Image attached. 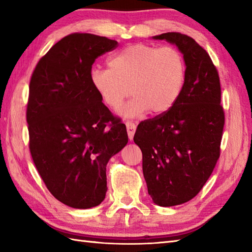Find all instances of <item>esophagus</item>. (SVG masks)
<instances>
[{
    "label": "esophagus",
    "instance_id": "34e87169",
    "mask_svg": "<svg viewBox=\"0 0 252 252\" xmlns=\"http://www.w3.org/2000/svg\"><path fill=\"white\" fill-rule=\"evenodd\" d=\"M126 131H127V135H129L130 141L133 140V136H134V133L136 130V126L134 123L131 122V121H127L126 122Z\"/></svg>",
    "mask_w": 252,
    "mask_h": 252
}]
</instances>
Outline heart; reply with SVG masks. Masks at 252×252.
<instances>
[{
    "label": "heart",
    "mask_w": 252,
    "mask_h": 252,
    "mask_svg": "<svg viewBox=\"0 0 252 252\" xmlns=\"http://www.w3.org/2000/svg\"><path fill=\"white\" fill-rule=\"evenodd\" d=\"M108 66L93 68L91 83L112 110L133 94L119 112L125 118H140L149 110L164 114L176 104L184 88L185 61L172 46L132 44L110 56Z\"/></svg>",
    "instance_id": "heart-1"
}]
</instances>
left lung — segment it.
<instances>
[{
  "label": "left lung",
  "instance_id": "8db88e82",
  "mask_svg": "<svg viewBox=\"0 0 252 252\" xmlns=\"http://www.w3.org/2000/svg\"><path fill=\"white\" fill-rule=\"evenodd\" d=\"M152 39L178 47L185 61V83L172 108L141 122L133 140L143 154L148 194L156 205L172 207L200 191L220 157L221 87L210 56L190 36L167 32Z\"/></svg>",
  "mask_w": 252,
  "mask_h": 252
}]
</instances>
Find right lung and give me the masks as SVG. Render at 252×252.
I'll use <instances>...</instances> for the list:
<instances>
[{
  "mask_svg": "<svg viewBox=\"0 0 252 252\" xmlns=\"http://www.w3.org/2000/svg\"><path fill=\"white\" fill-rule=\"evenodd\" d=\"M117 45L106 36L69 34L41 58L31 77V156L51 194L71 208L100 205L107 163L129 140L126 125L111 115L90 80L96 58Z\"/></svg>",
  "mask_w": 252,
  "mask_h": 252,
  "instance_id": "add662e5",
  "label": "right lung"
}]
</instances>
